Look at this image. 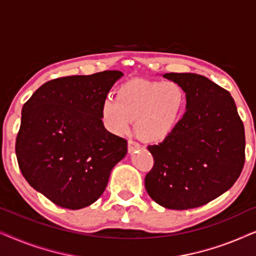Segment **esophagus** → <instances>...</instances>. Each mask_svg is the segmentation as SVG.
I'll list each match as a JSON object with an SVG mask.
<instances>
[{"label": "esophagus", "instance_id": "obj_1", "mask_svg": "<svg viewBox=\"0 0 256 256\" xmlns=\"http://www.w3.org/2000/svg\"><path fill=\"white\" fill-rule=\"evenodd\" d=\"M140 148H141V146H140L138 142H135L134 140H129L128 141V152H134L135 150H138Z\"/></svg>", "mask_w": 256, "mask_h": 256}]
</instances>
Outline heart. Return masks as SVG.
<instances>
[{
  "mask_svg": "<svg viewBox=\"0 0 256 256\" xmlns=\"http://www.w3.org/2000/svg\"><path fill=\"white\" fill-rule=\"evenodd\" d=\"M185 102V92L176 82L132 80L118 87L116 98L104 99L101 118L108 130L118 135L135 120V132L143 141L160 142L177 128Z\"/></svg>",
  "mask_w": 256,
  "mask_h": 256,
  "instance_id": "obj_1",
  "label": "heart"
}]
</instances>
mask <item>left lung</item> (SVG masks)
Returning <instances> with one entry per match:
<instances>
[{
	"mask_svg": "<svg viewBox=\"0 0 256 256\" xmlns=\"http://www.w3.org/2000/svg\"><path fill=\"white\" fill-rule=\"evenodd\" d=\"M186 96L172 134L149 146L152 169L146 190L170 210L199 208L233 186L244 164V128L230 92L204 76L166 73Z\"/></svg>",
	"mask_w": 256,
	"mask_h": 256,
	"instance_id": "1",
	"label": "left lung"
}]
</instances>
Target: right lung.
<instances>
[{
    "label": "right lung",
    "mask_w": 256,
    "mask_h": 256,
    "mask_svg": "<svg viewBox=\"0 0 256 256\" xmlns=\"http://www.w3.org/2000/svg\"><path fill=\"white\" fill-rule=\"evenodd\" d=\"M124 73L71 76L42 85L22 108L16 156L34 190L64 208L79 210L104 194L127 141L104 127L101 107Z\"/></svg>",
    "instance_id": "obj_1"
}]
</instances>
